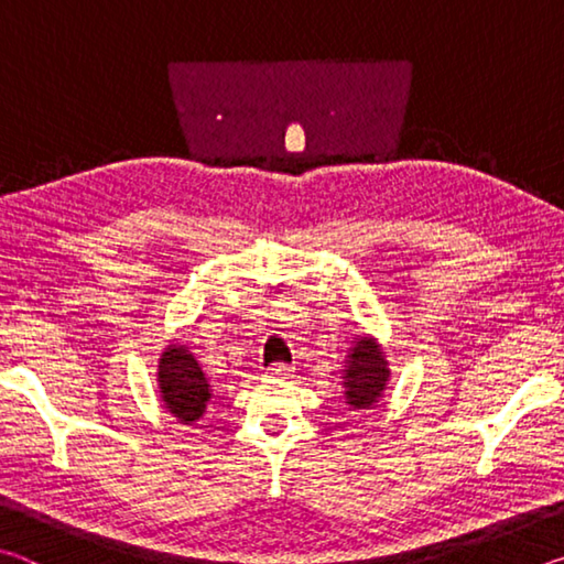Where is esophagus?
<instances>
[{
  "instance_id": "esophagus-1",
  "label": "esophagus",
  "mask_w": 564,
  "mask_h": 564,
  "mask_svg": "<svg viewBox=\"0 0 564 564\" xmlns=\"http://www.w3.org/2000/svg\"><path fill=\"white\" fill-rule=\"evenodd\" d=\"M289 373H291V368L283 366V362H275V366L265 368V378H271V380H283Z\"/></svg>"
}]
</instances>
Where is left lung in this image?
Segmentation results:
<instances>
[{
  "label": "left lung",
  "instance_id": "obj_1",
  "mask_svg": "<svg viewBox=\"0 0 564 564\" xmlns=\"http://www.w3.org/2000/svg\"><path fill=\"white\" fill-rule=\"evenodd\" d=\"M388 380L390 368L383 346L370 333H360L358 338H352L346 366L340 368L343 400L356 413L373 410L386 395Z\"/></svg>",
  "mask_w": 564,
  "mask_h": 564
}]
</instances>
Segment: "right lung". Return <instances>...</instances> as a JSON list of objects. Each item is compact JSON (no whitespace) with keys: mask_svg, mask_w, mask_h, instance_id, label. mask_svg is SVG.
<instances>
[{"mask_svg":"<svg viewBox=\"0 0 564 564\" xmlns=\"http://www.w3.org/2000/svg\"><path fill=\"white\" fill-rule=\"evenodd\" d=\"M156 393L181 425H196L204 417L208 400L214 395L212 383L202 370V362L184 343L169 340V346L161 350Z\"/></svg>","mask_w":564,"mask_h":564,"instance_id":"1","label":"right lung"}]
</instances>
